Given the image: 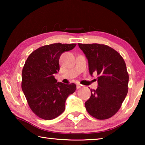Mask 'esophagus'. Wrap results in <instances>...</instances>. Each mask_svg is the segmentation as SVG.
Wrapping results in <instances>:
<instances>
[{
    "label": "esophagus",
    "instance_id": "obj_1",
    "mask_svg": "<svg viewBox=\"0 0 145 145\" xmlns=\"http://www.w3.org/2000/svg\"><path fill=\"white\" fill-rule=\"evenodd\" d=\"M81 87H82V86L80 84H77V89H79V88H80Z\"/></svg>",
    "mask_w": 145,
    "mask_h": 145
}]
</instances>
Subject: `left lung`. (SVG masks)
Segmentation results:
<instances>
[{
	"label": "left lung",
	"mask_w": 145,
	"mask_h": 145,
	"mask_svg": "<svg viewBox=\"0 0 145 145\" xmlns=\"http://www.w3.org/2000/svg\"><path fill=\"white\" fill-rule=\"evenodd\" d=\"M86 56L90 74L97 73L98 86L85 102L91 116L106 120L118 111L128 93L129 73L120 54L104 44L78 43Z\"/></svg>",
	"instance_id": "1"
}]
</instances>
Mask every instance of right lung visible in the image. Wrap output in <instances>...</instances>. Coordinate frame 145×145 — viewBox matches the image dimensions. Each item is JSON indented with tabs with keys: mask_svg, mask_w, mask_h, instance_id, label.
<instances>
[{
	"mask_svg": "<svg viewBox=\"0 0 145 145\" xmlns=\"http://www.w3.org/2000/svg\"><path fill=\"white\" fill-rule=\"evenodd\" d=\"M75 43H53L44 45L32 52L22 72V89L29 107L34 114L45 120L54 119L65 109L68 95L74 93V83L57 82L54 74L59 70V58Z\"/></svg>",
	"mask_w": 145,
	"mask_h": 145,
	"instance_id": "add662e5",
	"label": "right lung"
}]
</instances>
